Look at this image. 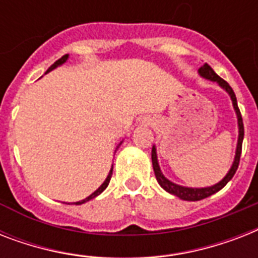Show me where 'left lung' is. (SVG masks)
<instances>
[{
    "label": "left lung",
    "instance_id": "8db88e82",
    "mask_svg": "<svg viewBox=\"0 0 258 258\" xmlns=\"http://www.w3.org/2000/svg\"><path fill=\"white\" fill-rule=\"evenodd\" d=\"M200 75L202 78L209 79V80H212V82H217L220 84L222 88L226 91V92L230 95L233 101V107L236 109L237 117H238V143H237V151H236V158H234V162H233L232 169L229 170V172L226 174L224 179L221 180L220 183L214 184L212 187H205V188H191V187H183V186H179V184H175L170 182L169 179H166L163 174H162L161 169H159V165H158L157 161V153H155V147H153V151H151V159H153V167H154V172H155V176H157V180L159 182L162 187L165 188L166 191H169L170 194H174V196L179 197L180 200L184 201H201L204 200V198H208L214 192L220 191L221 188L224 187L225 184L228 183L229 180L232 179L233 175L236 174L237 169H238V165H240V158H241V151H242V141H244V123H242V116H241L240 108H238V105H237V99H236V93L232 89V87L229 86L228 83L225 82L224 79H221L218 75L213 71V68L208 64H205L204 67H201L200 68Z\"/></svg>",
    "mask_w": 258,
    "mask_h": 258
}]
</instances>
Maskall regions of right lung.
Here are the masks:
<instances>
[{
  "mask_svg": "<svg viewBox=\"0 0 258 258\" xmlns=\"http://www.w3.org/2000/svg\"><path fill=\"white\" fill-rule=\"evenodd\" d=\"M67 58H68V54H64V56H62V57H60V58H58L57 61H54L53 64H52V66L49 67V70L46 71L45 74H48V72H49V71L54 70V68H56V67L61 66L62 62H66V60H67ZM112 170H113V169H111V171H109L108 176H107V178H105V180H104V182H103V184H101L100 187L97 188L96 191H95V192H92V194H91V196H89V197H87L86 200H82V201H79V202H74V204H75V205H82V204H84V202H87V201L92 200V198H95V197H96V196H99V194H100V192L103 191V190H104V188L107 187V186H108L109 180H111V175H112Z\"/></svg>",
  "mask_w": 258,
  "mask_h": 258,
  "instance_id": "add662e5",
  "label": "right lung"
}]
</instances>
